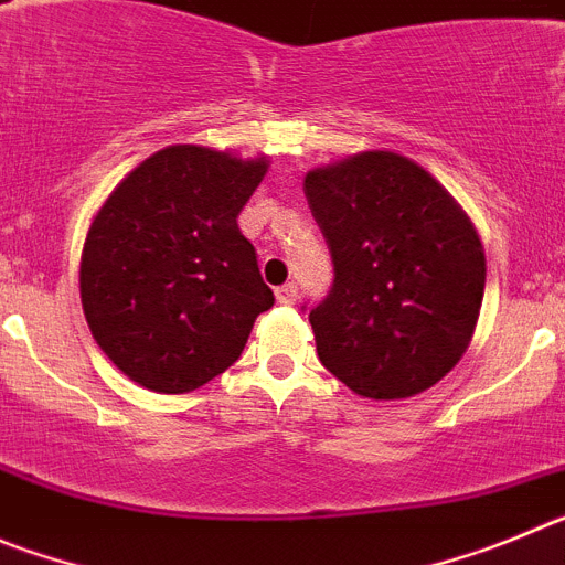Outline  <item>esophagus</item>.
<instances>
[{
    "label": "esophagus",
    "instance_id": "34e87169",
    "mask_svg": "<svg viewBox=\"0 0 565 565\" xmlns=\"http://www.w3.org/2000/svg\"><path fill=\"white\" fill-rule=\"evenodd\" d=\"M276 298L284 307H292V303L298 301V287H295V284H284V287L276 289Z\"/></svg>",
    "mask_w": 565,
    "mask_h": 565
}]
</instances>
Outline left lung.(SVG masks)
I'll use <instances>...</instances> for the list:
<instances>
[{
    "label": "left lung",
    "mask_w": 565,
    "mask_h": 565,
    "mask_svg": "<svg viewBox=\"0 0 565 565\" xmlns=\"http://www.w3.org/2000/svg\"><path fill=\"white\" fill-rule=\"evenodd\" d=\"M303 194L334 267L329 295L309 309L320 363L369 399L439 383L484 298V250L465 211L394 151L309 171Z\"/></svg>",
    "instance_id": "1"
}]
</instances>
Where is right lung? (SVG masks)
<instances>
[{
	"mask_svg": "<svg viewBox=\"0 0 565 565\" xmlns=\"http://www.w3.org/2000/svg\"><path fill=\"white\" fill-rule=\"evenodd\" d=\"M264 174V157L169 146L95 216L81 256L86 323L143 388L185 394L231 369L276 301L236 225Z\"/></svg>",
	"mask_w": 565,
	"mask_h": 565,
	"instance_id": "1",
	"label": "right lung"
}]
</instances>
